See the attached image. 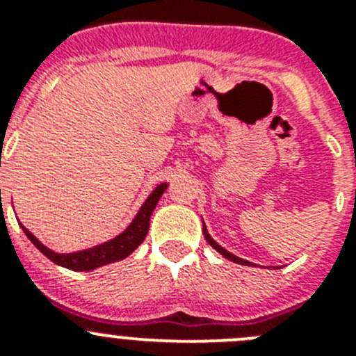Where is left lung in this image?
<instances>
[{
  "mask_svg": "<svg viewBox=\"0 0 356 356\" xmlns=\"http://www.w3.org/2000/svg\"><path fill=\"white\" fill-rule=\"evenodd\" d=\"M203 235H205L207 242H209L210 246H212L213 250H216V251H219V253H221L222 257H225V259L232 260V262H237V264H241V266H253V264H251V262H248V260H244V259H238V257H235L234 253H229V251H226L225 248H222V246H219V244H217V242L213 241L212 237H210V234H209V232H207V228H205V222H203Z\"/></svg>",
  "mask_w": 356,
  "mask_h": 356,
  "instance_id": "1",
  "label": "left lung"
}]
</instances>
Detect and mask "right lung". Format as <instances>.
Here are the masks:
<instances>
[{"label": "right lung", "mask_w": 356, "mask_h": 356, "mask_svg": "<svg viewBox=\"0 0 356 356\" xmlns=\"http://www.w3.org/2000/svg\"><path fill=\"white\" fill-rule=\"evenodd\" d=\"M165 188H168V184H160L159 187L147 196V200L144 201V205L140 207L137 216L134 217V221L130 222V226H128L122 234H119L118 237H114L112 241L97 244V246L89 248V250L76 251V253H56V251L44 246L42 242H40L35 235L30 234L23 225H21V228H23V232L26 234V237L33 242V246H35L40 253L46 254L51 262H55L56 266L67 267L71 271H92V269L106 266V264L119 262V260L127 259L128 254L134 253V251L143 244V241L146 238L147 229H149L151 213L155 210L160 196L165 193Z\"/></svg>", "instance_id": "add662e5"}]
</instances>
